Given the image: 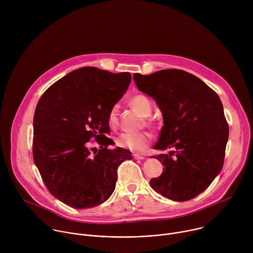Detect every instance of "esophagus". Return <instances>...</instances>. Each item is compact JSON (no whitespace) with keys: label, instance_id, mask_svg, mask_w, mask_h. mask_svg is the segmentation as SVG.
Wrapping results in <instances>:
<instances>
[{"label":"esophagus","instance_id":"1","mask_svg":"<svg viewBox=\"0 0 253 253\" xmlns=\"http://www.w3.org/2000/svg\"><path fill=\"white\" fill-rule=\"evenodd\" d=\"M133 158L136 159V160H143L145 157L142 156V155H139V154H133Z\"/></svg>","mask_w":253,"mask_h":253}]
</instances>
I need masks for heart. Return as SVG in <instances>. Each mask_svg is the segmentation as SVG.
Listing matches in <instances>:
<instances>
[{
	"label": "heart",
	"mask_w": 253,
	"mask_h": 253,
	"mask_svg": "<svg viewBox=\"0 0 253 253\" xmlns=\"http://www.w3.org/2000/svg\"><path fill=\"white\" fill-rule=\"evenodd\" d=\"M130 104L133 108L142 114L144 117H148L152 112V104L150 100L144 95L134 96ZM118 105L112 106L109 113H108V124L111 127H115L118 123ZM151 141V135L146 132L139 133H122L116 139V144L119 147L128 149L134 152H142L145 150Z\"/></svg>",
	"instance_id": "b5f03b06"
}]
</instances>
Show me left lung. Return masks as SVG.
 Segmentation results:
<instances>
[{
  "label": "left lung",
  "instance_id": "1",
  "mask_svg": "<svg viewBox=\"0 0 253 253\" xmlns=\"http://www.w3.org/2000/svg\"><path fill=\"white\" fill-rule=\"evenodd\" d=\"M133 80L141 92L155 100L162 113L164 125L154 149H172L155 157L164 170L150 180V186L174 201L196 197L223 166L229 130L218 95L182 70L144 76L135 73Z\"/></svg>",
  "mask_w": 253,
  "mask_h": 253
}]
</instances>
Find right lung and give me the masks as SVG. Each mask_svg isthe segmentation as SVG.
<instances>
[{"label":"right lung","instance_id":"1","mask_svg":"<svg viewBox=\"0 0 253 253\" xmlns=\"http://www.w3.org/2000/svg\"><path fill=\"white\" fill-rule=\"evenodd\" d=\"M131 82L128 72L114 74L84 67L54 83L40 98L34 115L33 157L50 193L76 209L102 204L116 186L117 168L131 160L112 140L108 113ZM95 136L101 150L92 156Z\"/></svg>","mask_w":253,"mask_h":253}]
</instances>
